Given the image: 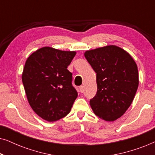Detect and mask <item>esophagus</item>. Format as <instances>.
Instances as JSON below:
<instances>
[{
    "label": "esophagus",
    "mask_w": 155,
    "mask_h": 155,
    "mask_svg": "<svg viewBox=\"0 0 155 155\" xmlns=\"http://www.w3.org/2000/svg\"><path fill=\"white\" fill-rule=\"evenodd\" d=\"M80 92H81V93H82V92H84V87L82 86V85L80 86Z\"/></svg>",
    "instance_id": "34e87169"
}]
</instances>
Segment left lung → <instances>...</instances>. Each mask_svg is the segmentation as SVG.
Segmentation results:
<instances>
[{
    "label": "left lung",
    "instance_id": "left-lung-1",
    "mask_svg": "<svg viewBox=\"0 0 155 155\" xmlns=\"http://www.w3.org/2000/svg\"><path fill=\"white\" fill-rule=\"evenodd\" d=\"M84 56L97 73V94L90 104L95 115L114 121L130 107L138 87V71L126 51L116 46L87 51Z\"/></svg>",
    "mask_w": 155,
    "mask_h": 155
}]
</instances>
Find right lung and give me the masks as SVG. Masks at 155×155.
<instances>
[{"instance_id":"right-lung-1","label":"right lung","mask_w":155,"mask_h":155,"mask_svg":"<svg viewBox=\"0 0 155 155\" xmlns=\"http://www.w3.org/2000/svg\"><path fill=\"white\" fill-rule=\"evenodd\" d=\"M75 51L43 47L30 55L25 63L22 80L34 111L43 119L56 121L65 117L78 97L67 69Z\"/></svg>"}]
</instances>
